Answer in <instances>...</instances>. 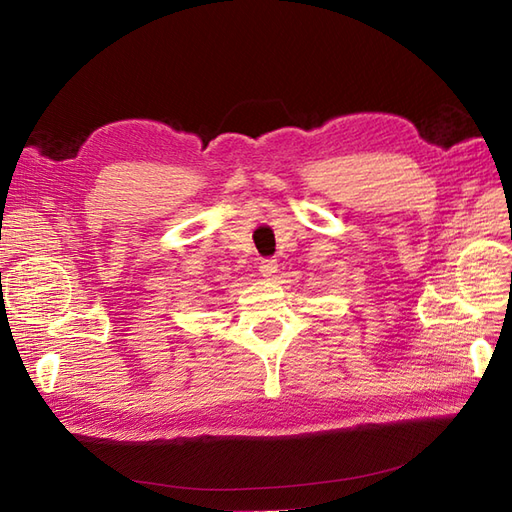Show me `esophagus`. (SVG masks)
<instances>
[{
  "label": "esophagus",
  "mask_w": 512,
  "mask_h": 512,
  "mask_svg": "<svg viewBox=\"0 0 512 512\" xmlns=\"http://www.w3.org/2000/svg\"><path fill=\"white\" fill-rule=\"evenodd\" d=\"M258 269H260L262 275L269 277V280H273V275L277 273V260L275 258H262Z\"/></svg>",
  "instance_id": "34e87169"
}]
</instances>
